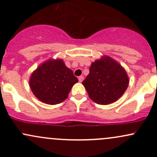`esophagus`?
Returning <instances> with one entry per match:
<instances>
[{
  "label": "esophagus",
  "instance_id": "1",
  "mask_svg": "<svg viewBox=\"0 0 157 157\" xmlns=\"http://www.w3.org/2000/svg\"><path fill=\"white\" fill-rule=\"evenodd\" d=\"M83 80H84V77L83 76H80L78 77V80H79V82H82V81H83Z\"/></svg>",
  "mask_w": 157,
  "mask_h": 157
}]
</instances>
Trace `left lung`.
I'll return each instance as SVG.
<instances>
[{"label":"left lung","mask_w":157,"mask_h":157,"mask_svg":"<svg viewBox=\"0 0 157 157\" xmlns=\"http://www.w3.org/2000/svg\"><path fill=\"white\" fill-rule=\"evenodd\" d=\"M124 68L111 57L95 60L89 74L82 81L89 96L100 105H108L118 100L128 86Z\"/></svg>","instance_id":"8db88e82"}]
</instances>
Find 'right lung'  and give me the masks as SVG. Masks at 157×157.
<instances>
[{
    "label": "right lung",
    "mask_w": 157,
    "mask_h": 157,
    "mask_svg": "<svg viewBox=\"0 0 157 157\" xmlns=\"http://www.w3.org/2000/svg\"><path fill=\"white\" fill-rule=\"evenodd\" d=\"M78 80L62 60H51L34 71L29 85L35 96L49 105L63 102Z\"/></svg>",
    "instance_id": "right-lung-1"
}]
</instances>
